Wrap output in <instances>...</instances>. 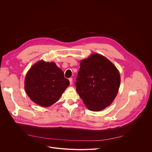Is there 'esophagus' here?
Masks as SVG:
<instances>
[{
    "instance_id": "1",
    "label": "esophagus",
    "mask_w": 152,
    "mask_h": 152,
    "mask_svg": "<svg viewBox=\"0 0 152 152\" xmlns=\"http://www.w3.org/2000/svg\"><path fill=\"white\" fill-rule=\"evenodd\" d=\"M69 81H70V85H72V84L73 79H72V77H70V78H69Z\"/></svg>"
}]
</instances>
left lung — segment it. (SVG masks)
I'll return each mask as SVG.
<instances>
[{"mask_svg":"<svg viewBox=\"0 0 152 152\" xmlns=\"http://www.w3.org/2000/svg\"><path fill=\"white\" fill-rule=\"evenodd\" d=\"M76 80V91L86 106L91 111H99L115 98L120 76L110 61L94 53L80 62Z\"/></svg>","mask_w":152,"mask_h":152,"instance_id":"left-lung-1","label":"left lung"}]
</instances>
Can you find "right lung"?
<instances>
[{
	"label": "right lung",
	"instance_id": "1",
	"mask_svg": "<svg viewBox=\"0 0 152 152\" xmlns=\"http://www.w3.org/2000/svg\"><path fill=\"white\" fill-rule=\"evenodd\" d=\"M55 62L40 61L30 69L25 80L28 96L37 104L48 107L56 102L69 85Z\"/></svg>",
	"mask_w": 152,
	"mask_h": 152
}]
</instances>
